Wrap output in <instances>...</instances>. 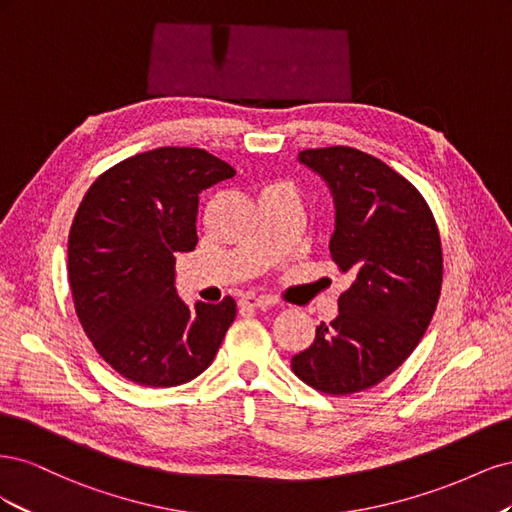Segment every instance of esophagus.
I'll return each instance as SVG.
<instances>
[{
	"label": "esophagus",
	"mask_w": 512,
	"mask_h": 512,
	"mask_svg": "<svg viewBox=\"0 0 512 512\" xmlns=\"http://www.w3.org/2000/svg\"><path fill=\"white\" fill-rule=\"evenodd\" d=\"M239 305L245 309H269L271 301L265 297H256V294H245V297H241Z\"/></svg>",
	"instance_id": "1"
}]
</instances>
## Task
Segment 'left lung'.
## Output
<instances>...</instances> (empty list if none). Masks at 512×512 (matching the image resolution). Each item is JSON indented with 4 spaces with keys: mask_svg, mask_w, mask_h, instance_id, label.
Listing matches in <instances>:
<instances>
[{
    "mask_svg": "<svg viewBox=\"0 0 512 512\" xmlns=\"http://www.w3.org/2000/svg\"><path fill=\"white\" fill-rule=\"evenodd\" d=\"M299 160L329 183L331 256L354 282L290 365L320 393H361L391 376L429 327L444 273L440 230L423 194L369 153L337 145L303 149Z\"/></svg>",
    "mask_w": 512,
    "mask_h": 512,
    "instance_id": "8db88e82",
    "label": "left lung"
}]
</instances>
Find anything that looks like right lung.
<instances>
[{"mask_svg": "<svg viewBox=\"0 0 512 512\" xmlns=\"http://www.w3.org/2000/svg\"><path fill=\"white\" fill-rule=\"evenodd\" d=\"M235 175L205 149L160 147L104 170L76 209L68 237L76 316L126 380L177 386L218 354L237 303L185 305L175 256L196 247L200 192Z\"/></svg>", "mask_w": 512, "mask_h": 512, "instance_id": "add662e5", "label": "right lung"}]
</instances>
